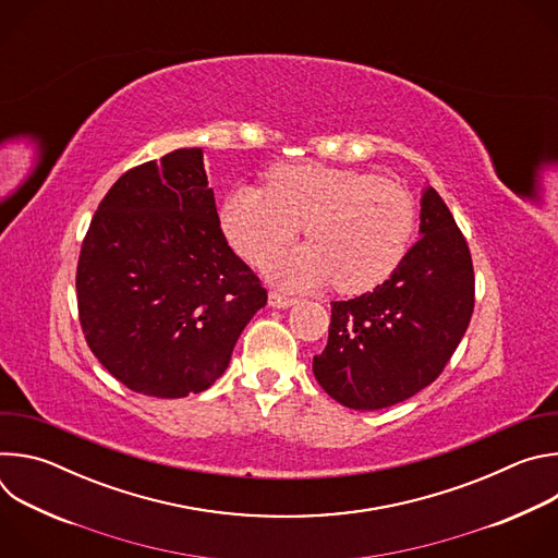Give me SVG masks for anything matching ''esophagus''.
<instances>
[{
    "instance_id": "esophagus-1",
    "label": "esophagus",
    "mask_w": 558,
    "mask_h": 558,
    "mask_svg": "<svg viewBox=\"0 0 558 558\" xmlns=\"http://www.w3.org/2000/svg\"><path fill=\"white\" fill-rule=\"evenodd\" d=\"M295 302H298L295 298H289V295H282V293H276V291L269 293V306H274V308H289Z\"/></svg>"
}]
</instances>
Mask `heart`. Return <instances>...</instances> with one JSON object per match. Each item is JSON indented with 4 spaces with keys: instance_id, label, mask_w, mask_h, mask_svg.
<instances>
[{
    "instance_id": "obj_1",
    "label": "heart",
    "mask_w": 558,
    "mask_h": 558,
    "mask_svg": "<svg viewBox=\"0 0 558 558\" xmlns=\"http://www.w3.org/2000/svg\"><path fill=\"white\" fill-rule=\"evenodd\" d=\"M220 222L231 247L252 263L280 252L306 222L311 243L271 258L267 274L289 289L336 282L342 293H364L404 263L417 209L404 187L377 174L300 163L276 168L269 187H233Z\"/></svg>"
}]
</instances>
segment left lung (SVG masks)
I'll return each instance as SVG.
<instances>
[{
	"instance_id": "1",
	"label": "left lung",
	"mask_w": 558,
	"mask_h": 558,
	"mask_svg": "<svg viewBox=\"0 0 558 558\" xmlns=\"http://www.w3.org/2000/svg\"><path fill=\"white\" fill-rule=\"evenodd\" d=\"M420 205L422 238L395 274L371 293L331 302L329 342L313 357V375L347 409L379 411L433 384L472 317L463 235L430 185Z\"/></svg>"
}]
</instances>
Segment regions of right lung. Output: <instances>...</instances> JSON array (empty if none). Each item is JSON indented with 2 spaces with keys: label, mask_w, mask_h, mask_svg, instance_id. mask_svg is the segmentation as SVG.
<instances>
[{
  "label": "right lung",
  "mask_w": 558,
  "mask_h": 558,
  "mask_svg": "<svg viewBox=\"0 0 558 558\" xmlns=\"http://www.w3.org/2000/svg\"><path fill=\"white\" fill-rule=\"evenodd\" d=\"M76 298L90 351L130 390L179 400L225 373L267 291L225 241L201 147L110 187L78 256Z\"/></svg>",
  "instance_id": "1"
}]
</instances>
